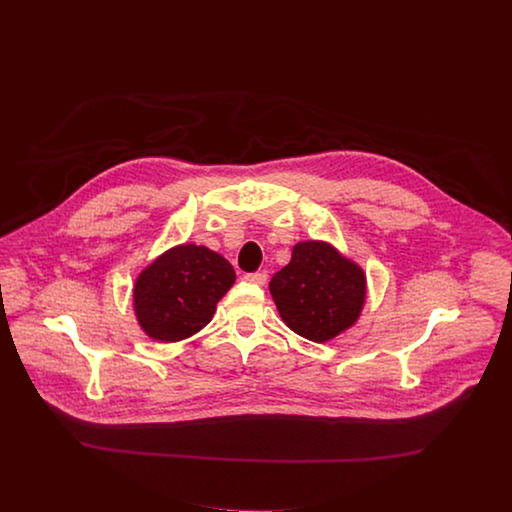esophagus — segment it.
I'll return each instance as SVG.
<instances>
[{
    "mask_svg": "<svg viewBox=\"0 0 512 512\" xmlns=\"http://www.w3.org/2000/svg\"><path fill=\"white\" fill-rule=\"evenodd\" d=\"M247 282L251 284H257V286H263L267 282V272H249L243 276Z\"/></svg>",
    "mask_w": 512,
    "mask_h": 512,
    "instance_id": "1",
    "label": "esophagus"
}]
</instances>
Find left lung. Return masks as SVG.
<instances>
[{
    "label": "left lung",
    "mask_w": 512,
    "mask_h": 512,
    "mask_svg": "<svg viewBox=\"0 0 512 512\" xmlns=\"http://www.w3.org/2000/svg\"><path fill=\"white\" fill-rule=\"evenodd\" d=\"M282 321L311 342L350 329L365 303V272L327 241H300L269 284Z\"/></svg>",
    "instance_id": "1"
}]
</instances>
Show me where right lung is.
Returning a JSON list of instances; mask_svg holds the SVG:
<instances>
[{
	"label": "right lung",
	"instance_id": "1",
	"mask_svg": "<svg viewBox=\"0 0 512 512\" xmlns=\"http://www.w3.org/2000/svg\"><path fill=\"white\" fill-rule=\"evenodd\" d=\"M236 282L232 265L205 245L181 243L141 272L133 309L154 340L178 342L211 323L216 303Z\"/></svg>",
	"mask_w": 512,
	"mask_h": 512
}]
</instances>
